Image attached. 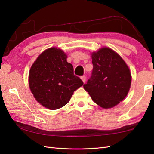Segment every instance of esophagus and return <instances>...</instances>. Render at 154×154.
<instances>
[{
  "label": "esophagus",
  "mask_w": 154,
  "mask_h": 154,
  "mask_svg": "<svg viewBox=\"0 0 154 154\" xmlns=\"http://www.w3.org/2000/svg\"><path fill=\"white\" fill-rule=\"evenodd\" d=\"M81 79L83 81V82H86V80H87V78H86L85 75H82V76H81Z\"/></svg>",
  "instance_id": "34e87169"
}]
</instances>
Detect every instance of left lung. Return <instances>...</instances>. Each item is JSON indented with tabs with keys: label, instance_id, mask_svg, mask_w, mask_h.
Returning <instances> with one entry per match:
<instances>
[{
	"label": "left lung",
	"instance_id": "8db88e82",
	"mask_svg": "<svg viewBox=\"0 0 154 154\" xmlns=\"http://www.w3.org/2000/svg\"><path fill=\"white\" fill-rule=\"evenodd\" d=\"M93 68L83 85L93 101L103 108H111L126 97L130 89L131 75L120 55L109 48L92 54Z\"/></svg>",
	"mask_w": 154,
	"mask_h": 154
}]
</instances>
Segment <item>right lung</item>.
I'll return each mask as SVG.
<instances>
[{"instance_id": "obj_1", "label": "right lung", "mask_w": 154, "mask_h": 154, "mask_svg": "<svg viewBox=\"0 0 154 154\" xmlns=\"http://www.w3.org/2000/svg\"><path fill=\"white\" fill-rule=\"evenodd\" d=\"M83 84L74 74V67L67 61V55L55 47L40 54L29 70L32 93L38 102L50 109L63 107Z\"/></svg>"}]
</instances>
